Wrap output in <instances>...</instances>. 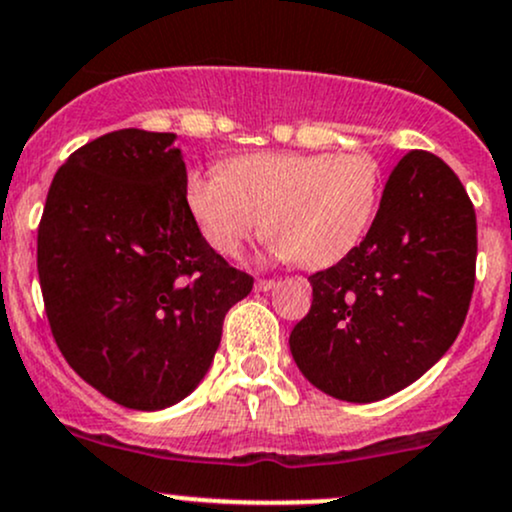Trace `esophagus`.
I'll use <instances>...</instances> for the list:
<instances>
[{"instance_id":"obj_1","label":"esophagus","mask_w":512,"mask_h":512,"mask_svg":"<svg viewBox=\"0 0 512 512\" xmlns=\"http://www.w3.org/2000/svg\"><path fill=\"white\" fill-rule=\"evenodd\" d=\"M274 284H277L274 279H257L255 289L257 291H269V289H274Z\"/></svg>"}]
</instances>
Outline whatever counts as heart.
Listing matches in <instances>:
<instances>
[{"label":"heart","instance_id":"obj_1","mask_svg":"<svg viewBox=\"0 0 512 512\" xmlns=\"http://www.w3.org/2000/svg\"><path fill=\"white\" fill-rule=\"evenodd\" d=\"M189 213L213 250L235 257L265 228L279 257L320 269L362 243L381 201V165L352 153H260L233 157L223 172H192Z\"/></svg>","mask_w":512,"mask_h":512}]
</instances>
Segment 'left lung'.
I'll return each instance as SVG.
<instances>
[{
	"label": "left lung",
	"mask_w": 512,
	"mask_h": 512,
	"mask_svg": "<svg viewBox=\"0 0 512 512\" xmlns=\"http://www.w3.org/2000/svg\"><path fill=\"white\" fill-rule=\"evenodd\" d=\"M308 282L289 347L316 389L372 403L420 379L457 340L476 282V213L452 167L403 155L362 243Z\"/></svg>",
	"instance_id": "obj_1"
}]
</instances>
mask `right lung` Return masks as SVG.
<instances>
[{
    "label": "right lung",
    "mask_w": 512,
    "mask_h": 512,
    "mask_svg": "<svg viewBox=\"0 0 512 512\" xmlns=\"http://www.w3.org/2000/svg\"><path fill=\"white\" fill-rule=\"evenodd\" d=\"M184 184L174 133L121 128L67 157L38 223L50 333L89 386L133 411L199 386L255 282L206 243Z\"/></svg>",
    "instance_id": "obj_1"
}]
</instances>
